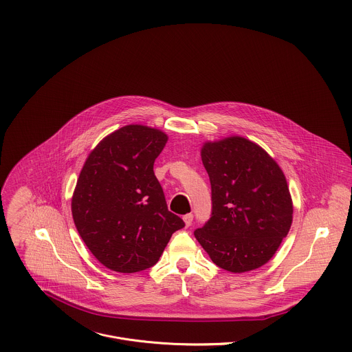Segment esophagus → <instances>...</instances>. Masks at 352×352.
Masks as SVG:
<instances>
[{
  "mask_svg": "<svg viewBox=\"0 0 352 352\" xmlns=\"http://www.w3.org/2000/svg\"><path fill=\"white\" fill-rule=\"evenodd\" d=\"M183 219H184V222H186V226H191V225H192V221H194V215H192V214H186V215L183 217Z\"/></svg>",
  "mask_w": 352,
  "mask_h": 352,
  "instance_id": "34e87169",
  "label": "esophagus"
}]
</instances>
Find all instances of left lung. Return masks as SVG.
Returning a JSON list of instances; mask_svg holds the SVG:
<instances>
[{
    "instance_id": "8db88e82",
    "label": "left lung",
    "mask_w": 352,
    "mask_h": 352,
    "mask_svg": "<svg viewBox=\"0 0 352 352\" xmlns=\"http://www.w3.org/2000/svg\"><path fill=\"white\" fill-rule=\"evenodd\" d=\"M201 161L211 184V215L194 232L197 240L226 271L240 274L264 265L293 221L282 169L243 137L204 144Z\"/></svg>"
}]
</instances>
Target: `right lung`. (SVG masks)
Listing matches in <instances>:
<instances>
[{"mask_svg": "<svg viewBox=\"0 0 352 352\" xmlns=\"http://www.w3.org/2000/svg\"><path fill=\"white\" fill-rule=\"evenodd\" d=\"M168 137L124 126L87 158L72 199L74 225L94 256L116 272L153 267L184 221L168 210L153 165Z\"/></svg>", "mask_w": 352, "mask_h": 352, "instance_id": "right-lung-1", "label": "right lung"}]
</instances>
